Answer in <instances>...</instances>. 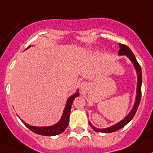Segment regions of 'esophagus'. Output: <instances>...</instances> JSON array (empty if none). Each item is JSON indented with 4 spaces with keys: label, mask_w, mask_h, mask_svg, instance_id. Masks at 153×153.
I'll return each instance as SVG.
<instances>
[{
    "label": "esophagus",
    "mask_w": 153,
    "mask_h": 153,
    "mask_svg": "<svg viewBox=\"0 0 153 153\" xmlns=\"http://www.w3.org/2000/svg\"><path fill=\"white\" fill-rule=\"evenodd\" d=\"M79 87H80V89H81V90H84V89L87 88V84H86L85 83H81L80 85H79Z\"/></svg>",
    "instance_id": "34e87169"
}]
</instances>
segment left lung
I'll return each instance as SVG.
<instances>
[{"label":"left lung","instance_id":"8db88e82","mask_svg":"<svg viewBox=\"0 0 153 153\" xmlns=\"http://www.w3.org/2000/svg\"><path fill=\"white\" fill-rule=\"evenodd\" d=\"M120 46V50L118 55H126V56L130 59V61L133 63L134 67L135 69L136 73H137V91H136V98H135V102H134V104L133 108H131V110L130 111V113H128L127 116L123 118L122 120H120V122H118L116 124L113 125L109 127H107V128H97L91 124L90 121H89V124L91 127V128L94 131H97V132H102V133H111V132H114V131H117L118 130L121 129L122 127H123L125 125H127V123H129L131 120L133 119V117H134L136 112H137V109L138 108V105H139L140 101H141V97H142V68L140 66V65L138 64V62H137V59H136L135 56L133 54V52L131 51V49L127 46V45H121L119 44Z\"/></svg>","mask_w":153,"mask_h":153}]
</instances>
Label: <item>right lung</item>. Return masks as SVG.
<instances>
[{
	"mask_svg": "<svg viewBox=\"0 0 153 153\" xmlns=\"http://www.w3.org/2000/svg\"><path fill=\"white\" fill-rule=\"evenodd\" d=\"M30 46H29L26 49H28L29 48H30ZM79 95V92H76L75 94H74L73 95L69 97L67 99V102H66V104H65V108L63 110V113L62 115V117L60 120L58 122L55 124L52 125V126H47V127H35V126H31V125L28 124V123H25L22 120V123L25 124L26 127H28L30 131H32L34 133L37 134H40V135H45V136H55L58 135L59 134H62L63 131H65L66 128H67L68 125L69 123V115H70V111H71V106L72 104H73V102L75 99V98L78 97Z\"/></svg>",
	"mask_w": 153,
	"mask_h": 153,
	"instance_id": "1",
	"label": "right lung"
}]
</instances>
